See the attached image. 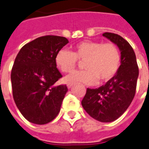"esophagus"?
Returning <instances> with one entry per match:
<instances>
[{
	"label": "esophagus",
	"mask_w": 149,
	"mask_h": 149,
	"mask_svg": "<svg viewBox=\"0 0 149 149\" xmlns=\"http://www.w3.org/2000/svg\"><path fill=\"white\" fill-rule=\"evenodd\" d=\"M66 86H67V88H68V89H71L72 86H73V83H67V85H66Z\"/></svg>",
	"instance_id": "obj_1"
}]
</instances>
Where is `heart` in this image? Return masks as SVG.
<instances>
[{
	"mask_svg": "<svg viewBox=\"0 0 149 149\" xmlns=\"http://www.w3.org/2000/svg\"><path fill=\"white\" fill-rule=\"evenodd\" d=\"M78 60L83 61L84 70L76 71L65 78L66 83H83L88 85L107 82L118 72L121 55L116 46L111 43H103L86 40L77 43L73 51L60 49L56 55L55 62L63 72L74 70Z\"/></svg>",
	"mask_w": 149,
	"mask_h": 149,
	"instance_id": "1",
	"label": "heart"
}]
</instances>
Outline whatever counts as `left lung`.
<instances>
[{"instance_id":"obj_1","label":"left lung","mask_w":149,"mask_h":149,"mask_svg":"<svg viewBox=\"0 0 149 149\" xmlns=\"http://www.w3.org/2000/svg\"><path fill=\"white\" fill-rule=\"evenodd\" d=\"M102 36L117 46L121 53L118 72L105 85L98 89H87L82 100L86 112L102 123L116 120L130 106L135 94L139 67L132 47L116 33H104Z\"/></svg>"}]
</instances>
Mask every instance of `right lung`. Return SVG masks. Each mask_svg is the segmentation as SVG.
<instances>
[{"label":"right lung","mask_w":149,"mask_h":149,"mask_svg":"<svg viewBox=\"0 0 149 149\" xmlns=\"http://www.w3.org/2000/svg\"><path fill=\"white\" fill-rule=\"evenodd\" d=\"M68 43L66 37L43 36L25 44L17 55L10 76L13 97L30 123L47 124L60 111L68 89L66 85H56L62 75L55 58Z\"/></svg>","instance_id":"add662e5"}]
</instances>
